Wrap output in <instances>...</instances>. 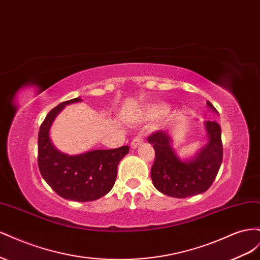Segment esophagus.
<instances>
[{"label": "esophagus", "mask_w": 260, "mask_h": 260, "mask_svg": "<svg viewBox=\"0 0 260 260\" xmlns=\"http://www.w3.org/2000/svg\"><path fill=\"white\" fill-rule=\"evenodd\" d=\"M142 142H143V137H142V136H138V137H136L135 139L132 140L131 147H132V148H137Z\"/></svg>", "instance_id": "1"}]
</instances>
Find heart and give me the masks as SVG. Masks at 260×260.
Wrapping results in <instances>:
<instances>
[{
    "label": "heart",
    "mask_w": 260,
    "mask_h": 260,
    "mask_svg": "<svg viewBox=\"0 0 260 260\" xmlns=\"http://www.w3.org/2000/svg\"><path fill=\"white\" fill-rule=\"evenodd\" d=\"M164 111H165V108H159L158 111H154V112H152V113H151V115H153V116H156V115H158V114L162 113Z\"/></svg>",
    "instance_id": "obj_1"
}]
</instances>
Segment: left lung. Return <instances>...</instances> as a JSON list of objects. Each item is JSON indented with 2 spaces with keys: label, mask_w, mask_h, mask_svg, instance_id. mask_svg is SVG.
Segmentation results:
<instances>
[{
  "label": "left lung",
  "mask_w": 260,
  "mask_h": 260,
  "mask_svg": "<svg viewBox=\"0 0 260 260\" xmlns=\"http://www.w3.org/2000/svg\"><path fill=\"white\" fill-rule=\"evenodd\" d=\"M207 105L217 113L209 101ZM209 142L194 159L180 160L172 149L171 139L166 131L158 130L147 138L155 151L151 169L154 186L165 195L184 199L207 191L214 182L222 162L223 147L221 128L216 121H206Z\"/></svg>",
  "instance_id": "1"
}]
</instances>
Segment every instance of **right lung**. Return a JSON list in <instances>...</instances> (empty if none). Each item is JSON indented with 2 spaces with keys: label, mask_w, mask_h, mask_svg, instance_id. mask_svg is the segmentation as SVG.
<instances>
[{
  "label": "right lung",
  "mask_w": 260,
  "mask_h": 260,
  "mask_svg": "<svg viewBox=\"0 0 260 260\" xmlns=\"http://www.w3.org/2000/svg\"><path fill=\"white\" fill-rule=\"evenodd\" d=\"M65 101L46 115L38 136V166L43 179L60 198L76 202L95 201L112 190L117 178V166L129 153V146L96 149L70 156L60 153L50 140V127L65 105L80 102Z\"/></svg>",
  "instance_id": "1"
}]
</instances>
